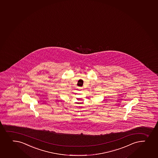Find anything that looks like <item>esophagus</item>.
I'll use <instances>...</instances> for the list:
<instances>
[{
    "label": "esophagus",
    "mask_w": 158,
    "mask_h": 158,
    "mask_svg": "<svg viewBox=\"0 0 158 158\" xmlns=\"http://www.w3.org/2000/svg\"><path fill=\"white\" fill-rule=\"evenodd\" d=\"M83 87H81V88H79V89H80V90H82V89H83Z\"/></svg>",
    "instance_id": "1"
}]
</instances>
